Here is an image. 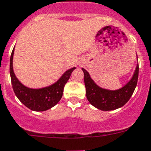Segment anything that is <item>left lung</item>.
Segmentation results:
<instances>
[{
  "label": "left lung",
  "mask_w": 151,
  "mask_h": 151,
  "mask_svg": "<svg viewBox=\"0 0 151 151\" xmlns=\"http://www.w3.org/2000/svg\"><path fill=\"white\" fill-rule=\"evenodd\" d=\"M84 73V83L86 86V99L95 108L102 111H110L124 106L132 95L137 85L139 65L132 79L123 87L118 90H108L99 86L91 79L89 72L82 68Z\"/></svg>",
  "instance_id": "left-lung-1"
}]
</instances>
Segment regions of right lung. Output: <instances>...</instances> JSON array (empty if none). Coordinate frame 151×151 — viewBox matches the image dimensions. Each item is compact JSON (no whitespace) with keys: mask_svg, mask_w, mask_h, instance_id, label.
I'll use <instances>...</instances> for the list:
<instances>
[{"mask_svg":"<svg viewBox=\"0 0 151 151\" xmlns=\"http://www.w3.org/2000/svg\"><path fill=\"white\" fill-rule=\"evenodd\" d=\"M14 47L10 57V76L14 93L18 99L28 109L41 112L50 109L61 99L65 84L76 67L67 70L57 82L42 88H30L24 86L17 79L13 70Z\"/></svg>","mask_w":151,"mask_h":151,"instance_id":"1","label":"right lung"}]
</instances>
